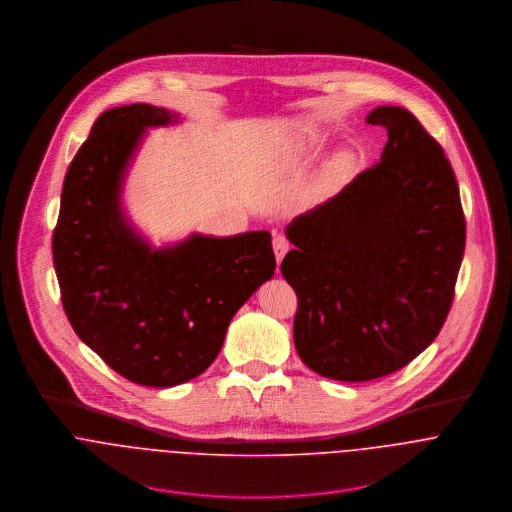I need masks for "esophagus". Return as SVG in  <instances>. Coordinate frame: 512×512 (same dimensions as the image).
I'll return each instance as SVG.
<instances>
[{
    "instance_id": "1",
    "label": "esophagus",
    "mask_w": 512,
    "mask_h": 512,
    "mask_svg": "<svg viewBox=\"0 0 512 512\" xmlns=\"http://www.w3.org/2000/svg\"><path fill=\"white\" fill-rule=\"evenodd\" d=\"M288 250H290L288 238H286V236H276V238H274V254H276L278 264L284 260V256L288 254Z\"/></svg>"
}]
</instances>
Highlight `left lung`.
I'll return each mask as SVG.
<instances>
[{"instance_id": "8db88e82", "label": "left lung", "mask_w": 512, "mask_h": 512, "mask_svg": "<svg viewBox=\"0 0 512 512\" xmlns=\"http://www.w3.org/2000/svg\"><path fill=\"white\" fill-rule=\"evenodd\" d=\"M380 161L295 217L282 274L297 293L293 343L321 376L365 382L414 361L438 337L465 250L453 169L400 106H378Z\"/></svg>"}]
</instances>
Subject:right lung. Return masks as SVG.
<instances>
[{"label": "right lung", "mask_w": 512, "mask_h": 512, "mask_svg": "<svg viewBox=\"0 0 512 512\" xmlns=\"http://www.w3.org/2000/svg\"><path fill=\"white\" fill-rule=\"evenodd\" d=\"M179 114L151 104L106 110L67 171L53 262L76 335L124 378L183 384L219 355L234 313L276 258L268 230L193 232L155 248L124 209V183L149 128Z\"/></svg>", "instance_id": "right-lung-1"}]
</instances>
